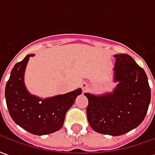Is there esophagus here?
I'll return each instance as SVG.
<instances>
[{"label":"esophagus","instance_id":"34e87169","mask_svg":"<svg viewBox=\"0 0 155 155\" xmlns=\"http://www.w3.org/2000/svg\"><path fill=\"white\" fill-rule=\"evenodd\" d=\"M81 88H82V91H83V92H84V91H86L88 89V84L86 83V82H83L82 84H81Z\"/></svg>","mask_w":155,"mask_h":155}]
</instances>
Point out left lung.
Instances as JSON below:
<instances>
[{"label":"left lung","instance_id":"left-lung-1","mask_svg":"<svg viewBox=\"0 0 155 155\" xmlns=\"http://www.w3.org/2000/svg\"><path fill=\"white\" fill-rule=\"evenodd\" d=\"M112 92L103 94L84 93L89 104L88 122L97 133L122 135L143 122L151 99L145 71L127 54H114Z\"/></svg>","mask_w":155,"mask_h":155}]
</instances>
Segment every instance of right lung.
<instances>
[{
  "instance_id": "obj_1",
  "label": "right lung",
  "mask_w": 155,
  "mask_h": 155,
  "mask_svg": "<svg viewBox=\"0 0 155 155\" xmlns=\"http://www.w3.org/2000/svg\"><path fill=\"white\" fill-rule=\"evenodd\" d=\"M34 55L27 54L13 67L5 84V101L9 114L16 124L29 133L45 135L61 129L66 112L82 90L79 88L45 99L31 94L25 87L24 75L29 59Z\"/></svg>"
}]
</instances>
